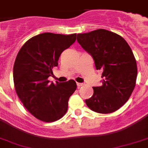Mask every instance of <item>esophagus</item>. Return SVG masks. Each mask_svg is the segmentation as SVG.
I'll return each mask as SVG.
<instances>
[{
    "instance_id": "34e87169",
    "label": "esophagus",
    "mask_w": 148,
    "mask_h": 148,
    "mask_svg": "<svg viewBox=\"0 0 148 148\" xmlns=\"http://www.w3.org/2000/svg\"><path fill=\"white\" fill-rule=\"evenodd\" d=\"M84 83H77V86L79 87V88H80V87L82 86H84Z\"/></svg>"
}]
</instances>
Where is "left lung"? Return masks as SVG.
<instances>
[{
  "label": "left lung",
  "instance_id": "1",
  "mask_svg": "<svg viewBox=\"0 0 148 148\" xmlns=\"http://www.w3.org/2000/svg\"><path fill=\"white\" fill-rule=\"evenodd\" d=\"M77 41L91 55L96 69L103 71V84L93 87L87 106L97 113L115 112L127 103L136 86L137 65L132 49L122 36L104 29L79 34Z\"/></svg>",
  "mask_w": 148,
  "mask_h": 148
}]
</instances>
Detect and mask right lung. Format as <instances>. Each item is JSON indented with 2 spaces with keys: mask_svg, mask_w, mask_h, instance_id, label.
I'll list each match as a JSON object with an SVG mask.
<instances>
[{
  "mask_svg": "<svg viewBox=\"0 0 148 148\" xmlns=\"http://www.w3.org/2000/svg\"><path fill=\"white\" fill-rule=\"evenodd\" d=\"M75 40L76 34L43 33L27 40L16 56L13 66L16 93L27 111L40 121H58L67 111L76 83L71 79L54 84L48 78L53 75L61 53Z\"/></svg>",
  "mask_w": 148,
  "mask_h": 148,
  "instance_id": "obj_1",
  "label": "right lung"
}]
</instances>
